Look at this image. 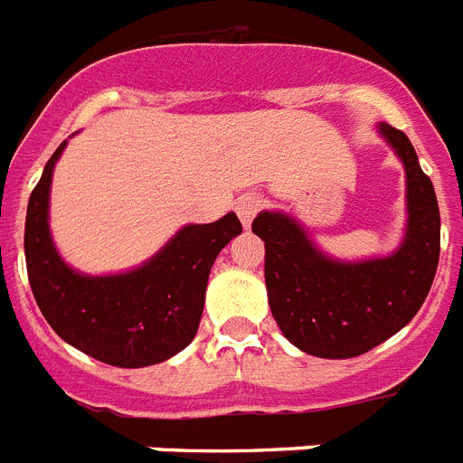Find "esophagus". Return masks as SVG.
Listing matches in <instances>:
<instances>
[{
    "instance_id": "1",
    "label": "esophagus",
    "mask_w": 463,
    "mask_h": 463,
    "mask_svg": "<svg viewBox=\"0 0 463 463\" xmlns=\"http://www.w3.org/2000/svg\"><path fill=\"white\" fill-rule=\"evenodd\" d=\"M260 211H264V199L257 196V194H245V196H240L235 201V213H238V218L245 225L252 223Z\"/></svg>"
}]
</instances>
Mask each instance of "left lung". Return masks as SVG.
<instances>
[{
    "label": "left lung",
    "mask_w": 463,
    "mask_h": 463,
    "mask_svg": "<svg viewBox=\"0 0 463 463\" xmlns=\"http://www.w3.org/2000/svg\"><path fill=\"white\" fill-rule=\"evenodd\" d=\"M408 176V232L383 260L342 264L320 255L281 213H260L271 316L288 342L323 359L359 357L405 327L425 303L439 262V206L403 130L381 123Z\"/></svg>",
    "instance_id": "left-lung-1"
}]
</instances>
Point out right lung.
Wrapping results in <instances>:
<instances>
[{
    "instance_id": "1",
    "label": "right lung",
    "mask_w": 463,
    "mask_h": 463,
    "mask_svg": "<svg viewBox=\"0 0 463 463\" xmlns=\"http://www.w3.org/2000/svg\"><path fill=\"white\" fill-rule=\"evenodd\" d=\"M52 153L28 199V284L51 327L84 354L111 366L160 364L194 340L206 296L208 271L218 252L242 232L238 216L186 225L140 269L118 277H82L55 252L48 231Z\"/></svg>"
}]
</instances>
